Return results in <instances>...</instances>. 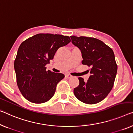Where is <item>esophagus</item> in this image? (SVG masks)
Wrapping results in <instances>:
<instances>
[{"instance_id":"1","label":"esophagus","mask_w":133,"mask_h":133,"mask_svg":"<svg viewBox=\"0 0 133 133\" xmlns=\"http://www.w3.org/2000/svg\"><path fill=\"white\" fill-rule=\"evenodd\" d=\"M66 78H67V79H69V78H72V75H70V74H66Z\"/></svg>"}]
</instances>
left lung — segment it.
Instances as JSON below:
<instances>
[{"instance_id": "obj_1", "label": "left lung", "mask_w": 133, "mask_h": 133, "mask_svg": "<svg viewBox=\"0 0 133 133\" xmlns=\"http://www.w3.org/2000/svg\"><path fill=\"white\" fill-rule=\"evenodd\" d=\"M70 38L73 44L80 49L82 64L91 67L88 81L85 82L79 78V84L73 92L84 103H97L106 97L114 86L118 69L114 51L97 39L75 36Z\"/></svg>"}]
</instances>
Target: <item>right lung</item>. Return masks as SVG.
Here are the masks:
<instances>
[{"mask_svg": "<svg viewBox=\"0 0 133 133\" xmlns=\"http://www.w3.org/2000/svg\"><path fill=\"white\" fill-rule=\"evenodd\" d=\"M70 42L67 36L37 34L21 43L14 61L18 88L25 99L43 103L54 95L57 85L64 78L62 73L46 71L59 48Z\"/></svg>", "mask_w": 133, "mask_h": 133, "instance_id": "right-lung-1", "label": "right lung"}]
</instances>
